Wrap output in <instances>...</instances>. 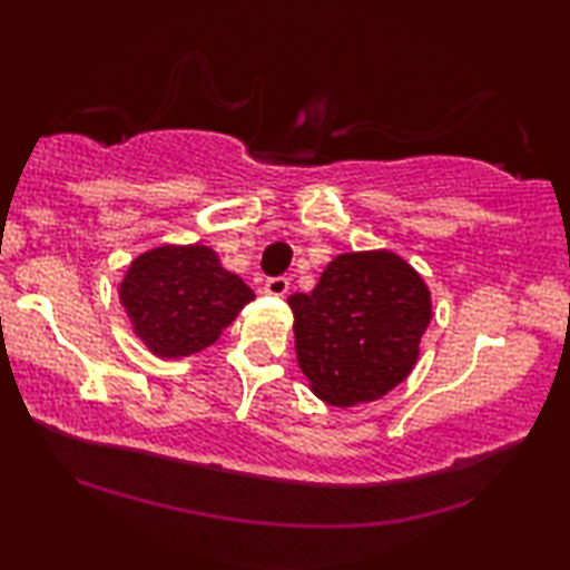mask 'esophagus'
I'll return each instance as SVG.
<instances>
[{
	"mask_svg": "<svg viewBox=\"0 0 570 570\" xmlns=\"http://www.w3.org/2000/svg\"><path fill=\"white\" fill-rule=\"evenodd\" d=\"M264 292L268 296H284L288 292V278L286 276H274L264 284Z\"/></svg>",
	"mask_w": 570,
	"mask_h": 570,
	"instance_id": "1",
	"label": "esophagus"
}]
</instances>
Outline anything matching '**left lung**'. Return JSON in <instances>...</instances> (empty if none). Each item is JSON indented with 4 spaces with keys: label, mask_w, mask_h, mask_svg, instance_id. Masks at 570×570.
<instances>
[{
    "label": "left lung",
    "mask_w": 570,
    "mask_h": 570,
    "mask_svg": "<svg viewBox=\"0 0 570 570\" xmlns=\"http://www.w3.org/2000/svg\"><path fill=\"white\" fill-rule=\"evenodd\" d=\"M296 362L334 407L374 402L407 380L432 320L430 288L392 250H352L312 294H292Z\"/></svg>",
    "instance_id": "obj_1"
}]
</instances>
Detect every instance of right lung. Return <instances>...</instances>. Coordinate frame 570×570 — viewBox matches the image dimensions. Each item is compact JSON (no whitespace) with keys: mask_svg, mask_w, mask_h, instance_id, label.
<instances>
[{"mask_svg":"<svg viewBox=\"0 0 570 570\" xmlns=\"http://www.w3.org/2000/svg\"><path fill=\"white\" fill-rule=\"evenodd\" d=\"M118 294L135 336L160 360L206 350L254 302L244 278L226 272L216 250L200 244H166L140 254Z\"/></svg>","mask_w":570,"mask_h":570,"instance_id":"add662e5","label":"right lung"}]
</instances>
